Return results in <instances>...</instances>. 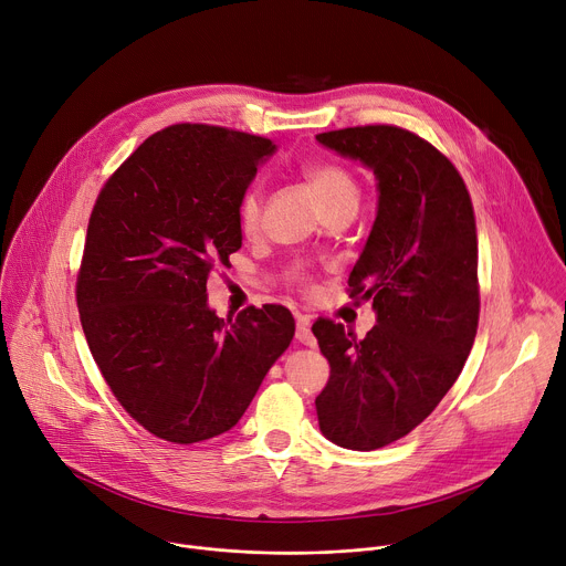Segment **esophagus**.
Here are the masks:
<instances>
[{
    "label": "esophagus",
    "instance_id": "34e87169",
    "mask_svg": "<svg viewBox=\"0 0 566 566\" xmlns=\"http://www.w3.org/2000/svg\"><path fill=\"white\" fill-rule=\"evenodd\" d=\"M296 342L298 344H303V346H317V339H315V335H313V331H311V322L308 319H298L296 322Z\"/></svg>",
    "mask_w": 566,
    "mask_h": 566
}]
</instances>
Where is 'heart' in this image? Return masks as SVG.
<instances>
[{"label":"heart","instance_id":"1","mask_svg":"<svg viewBox=\"0 0 566 566\" xmlns=\"http://www.w3.org/2000/svg\"><path fill=\"white\" fill-rule=\"evenodd\" d=\"M303 177L311 184L313 192L322 201L324 210L342 206V203H358V186L346 169L333 163H311L303 167ZM260 210H263V190L258 184L249 186L240 199L238 220L244 233H255L260 227Z\"/></svg>","mask_w":566,"mask_h":566}]
</instances>
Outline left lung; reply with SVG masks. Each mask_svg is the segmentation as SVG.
<instances>
[{
    "mask_svg": "<svg viewBox=\"0 0 566 566\" xmlns=\"http://www.w3.org/2000/svg\"><path fill=\"white\" fill-rule=\"evenodd\" d=\"M317 143L376 177V220L349 274L376 326L360 342L328 319L313 326L331 363L319 428L337 447L374 451L438 408L471 352L481 308L473 208L451 160L406 128H342Z\"/></svg>",
    "mask_w": 566,
    "mask_h": 566,
    "instance_id": "8db88e82",
    "label": "left lung"
}]
</instances>
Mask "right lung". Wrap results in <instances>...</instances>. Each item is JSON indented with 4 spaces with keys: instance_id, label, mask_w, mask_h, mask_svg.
<instances>
[{
    "instance_id": "right-lung-1",
    "label": "right lung",
    "mask_w": 566,
    "mask_h": 566,
    "mask_svg": "<svg viewBox=\"0 0 566 566\" xmlns=\"http://www.w3.org/2000/svg\"><path fill=\"white\" fill-rule=\"evenodd\" d=\"M276 145L206 124L147 138L97 197L76 281L81 326L115 399L156 438L231 430L294 337L283 306L227 319L206 283L242 247L238 208Z\"/></svg>"
}]
</instances>
